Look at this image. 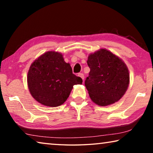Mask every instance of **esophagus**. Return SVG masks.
Wrapping results in <instances>:
<instances>
[{
	"label": "esophagus",
	"instance_id": "obj_1",
	"mask_svg": "<svg viewBox=\"0 0 153 153\" xmlns=\"http://www.w3.org/2000/svg\"><path fill=\"white\" fill-rule=\"evenodd\" d=\"M78 76L81 77V78H82L83 80H84V74H78Z\"/></svg>",
	"mask_w": 153,
	"mask_h": 153
}]
</instances>
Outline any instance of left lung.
<instances>
[{"mask_svg": "<svg viewBox=\"0 0 153 153\" xmlns=\"http://www.w3.org/2000/svg\"><path fill=\"white\" fill-rule=\"evenodd\" d=\"M87 63L90 71L85 86L92 101L103 107L120 100L129 84L128 68L122 59L101 48L90 54Z\"/></svg>", "mask_w": 153, "mask_h": 153, "instance_id": "1", "label": "left lung"}]
</instances>
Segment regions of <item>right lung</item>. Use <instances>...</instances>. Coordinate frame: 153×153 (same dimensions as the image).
I'll return each mask as SVG.
<instances>
[{
    "label": "right lung",
    "mask_w": 153,
    "mask_h": 153,
    "mask_svg": "<svg viewBox=\"0 0 153 153\" xmlns=\"http://www.w3.org/2000/svg\"><path fill=\"white\" fill-rule=\"evenodd\" d=\"M27 81L32 97L51 107L63 105L74 85L82 84V79L72 73L63 55L56 51L46 52L31 64Z\"/></svg>",
    "instance_id": "obj_1"
}]
</instances>
